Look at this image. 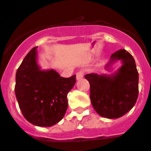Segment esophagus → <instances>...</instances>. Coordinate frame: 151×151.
<instances>
[{
	"mask_svg": "<svg viewBox=\"0 0 151 151\" xmlns=\"http://www.w3.org/2000/svg\"><path fill=\"white\" fill-rule=\"evenodd\" d=\"M84 76V73L82 71L80 72H78V73H76V79L77 80H79L81 79V78H83Z\"/></svg>",
	"mask_w": 151,
	"mask_h": 151,
	"instance_id": "34e87169",
	"label": "esophagus"
}]
</instances>
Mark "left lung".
Here are the masks:
<instances>
[{"mask_svg":"<svg viewBox=\"0 0 151 151\" xmlns=\"http://www.w3.org/2000/svg\"><path fill=\"white\" fill-rule=\"evenodd\" d=\"M116 60L122 66L110 76L91 73L85 76L90 84L92 106L100 116L116 119L127 113L135 104L138 96V73L133 57L121 49L110 57L109 68Z\"/></svg>","mask_w":151,"mask_h":151,"instance_id":"left-lung-1","label":"left lung"}]
</instances>
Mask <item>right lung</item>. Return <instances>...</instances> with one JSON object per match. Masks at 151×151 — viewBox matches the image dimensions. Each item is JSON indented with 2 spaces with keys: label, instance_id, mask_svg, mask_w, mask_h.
Returning <instances> with one entry per match:
<instances>
[{
  "label": "right lung",
  "instance_id": "1",
  "mask_svg": "<svg viewBox=\"0 0 151 151\" xmlns=\"http://www.w3.org/2000/svg\"><path fill=\"white\" fill-rule=\"evenodd\" d=\"M37 47L28 53L16 74L15 94L22 115L32 124L50 127L60 122L68 107L67 94L76 75L63 78L54 69L41 70Z\"/></svg>",
  "mask_w": 151,
  "mask_h": 151
}]
</instances>
